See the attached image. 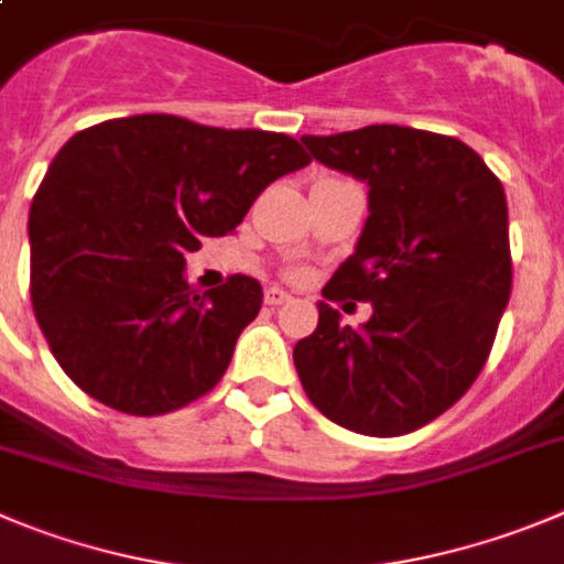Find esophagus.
<instances>
[{
    "mask_svg": "<svg viewBox=\"0 0 564 564\" xmlns=\"http://www.w3.org/2000/svg\"><path fill=\"white\" fill-rule=\"evenodd\" d=\"M286 300H289V292H283L281 286H270L264 292V303H267V306H272V308L281 306V303H286Z\"/></svg>",
    "mask_w": 564,
    "mask_h": 564,
    "instance_id": "34e87169",
    "label": "esophagus"
}]
</instances>
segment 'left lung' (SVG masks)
<instances>
[{
  "label": "left lung",
  "instance_id": "1",
  "mask_svg": "<svg viewBox=\"0 0 564 564\" xmlns=\"http://www.w3.org/2000/svg\"><path fill=\"white\" fill-rule=\"evenodd\" d=\"M312 158L370 186L367 217L328 300H367L361 328L319 300V323L294 345L308 401L336 425L401 436L470 389L512 292L501 181L451 135L370 124L303 135Z\"/></svg>",
  "mask_w": 564,
  "mask_h": 564
}]
</instances>
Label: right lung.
I'll list each match as a JSON object with an SVG mask.
<instances>
[{"mask_svg": "<svg viewBox=\"0 0 564 564\" xmlns=\"http://www.w3.org/2000/svg\"><path fill=\"white\" fill-rule=\"evenodd\" d=\"M308 161L283 133L166 113L72 135L30 208V297L63 372L135 417L217 387L264 292L230 275L199 294L183 256L230 234L258 194Z\"/></svg>", "mask_w": 564, "mask_h": 564, "instance_id": "1", "label": "right lung"}]
</instances>
